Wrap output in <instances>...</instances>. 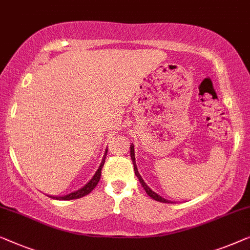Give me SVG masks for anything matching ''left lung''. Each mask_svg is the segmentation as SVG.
Here are the masks:
<instances>
[{"instance_id": "obj_1", "label": "left lung", "mask_w": 250, "mask_h": 250, "mask_svg": "<svg viewBox=\"0 0 250 250\" xmlns=\"http://www.w3.org/2000/svg\"><path fill=\"white\" fill-rule=\"evenodd\" d=\"M130 156H131V160H132V162H133V170H135V174L137 175V178L139 179L140 184H142V186L144 187V189H145V191L147 192V195H148L149 197H152L153 199L157 200V202H161V203H170V202H168V200L164 199V198H162L161 196H159L157 194H155V192H154L153 190H150V188L148 187V186H147V185L145 184V182H144L143 178L140 177L139 172H138V170H137V165H136V162H135L136 160H135V149H133V145L130 146Z\"/></svg>"}]
</instances>
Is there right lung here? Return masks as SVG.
Returning a JSON list of instances; mask_svg holds the SVG:
<instances>
[{
  "label": "right lung",
  "instance_id": "1",
  "mask_svg": "<svg viewBox=\"0 0 250 250\" xmlns=\"http://www.w3.org/2000/svg\"><path fill=\"white\" fill-rule=\"evenodd\" d=\"M106 153L107 150L105 152L104 154V157H103V161H102V163L100 165V167H98V170L96 171V173L93 177V179L87 184L85 187H83L82 189H79V190H77L75 192H71V194L66 195V196H63V197H52L50 196L51 198H54V199H62V200H70V199H77V198H82V197L88 195L89 192L93 190V189L96 187L98 181H100L101 179V174H102V168L104 167V163H105V157H106Z\"/></svg>",
  "mask_w": 250,
  "mask_h": 250
}]
</instances>
